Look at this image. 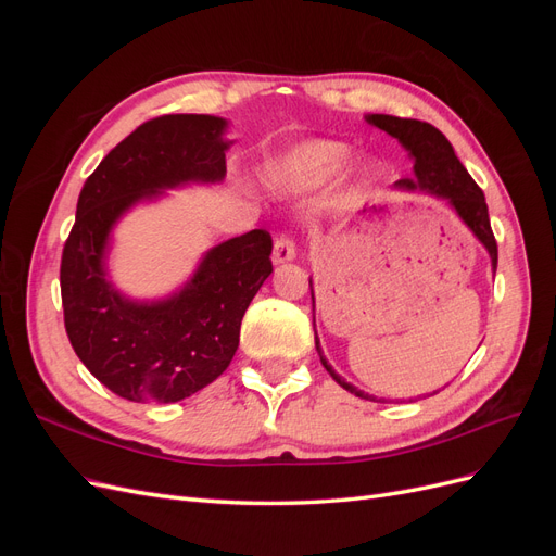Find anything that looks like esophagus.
I'll list each match as a JSON object with an SVG mask.
<instances>
[{
  "instance_id": "34e87169",
  "label": "esophagus",
  "mask_w": 556,
  "mask_h": 556,
  "mask_svg": "<svg viewBox=\"0 0 556 556\" xmlns=\"http://www.w3.org/2000/svg\"><path fill=\"white\" fill-rule=\"evenodd\" d=\"M294 255H296L294 243H292L288 237H280V239H276V243H274V255H271L274 264L292 262V260H294Z\"/></svg>"
}]
</instances>
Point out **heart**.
<instances>
[{"label":"heart","instance_id":"b5f03b06","mask_svg":"<svg viewBox=\"0 0 556 556\" xmlns=\"http://www.w3.org/2000/svg\"><path fill=\"white\" fill-rule=\"evenodd\" d=\"M352 162V148L339 141L311 139L285 148L266 166V178L276 188L288 190H317L339 178ZM378 166L364 162L359 166L362 180H374Z\"/></svg>","mask_w":556,"mask_h":556}]
</instances>
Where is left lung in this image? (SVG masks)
Masks as SVG:
<instances>
[{"label":"left lung","mask_w":556,"mask_h":556,"mask_svg":"<svg viewBox=\"0 0 556 556\" xmlns=\"http://www.w3.org/2000/svg\"><path fill=\"white\" fill-rule=\"evenodd\" d=\"M368 125H374L382 131L394 137L403 148L408 150L413 160V178H403L394 182V190L399 192H419V194H431L435 199L447 201V206L457 213L459 220L470 229V233L482 243L486 255L492 260V271L496 274V262H498V250L490 225V211H486V201L482 190L470 178V174L464 169L459 157L454 155L452 143L445 139L441 129H435L429 123L422 121H406V117L396 115H384V113H368L364 115ZM311 282V299H313V311H315V294H313V280ZM315 325V317H313ZM315 348L319 352V362L329 371V376L339 382L343 390L355 394L359 399L378 401L376 396L357 390L355 384L341 378L333 371V366L323 355V348H319V339L315 331ZM435 394V392H433Z\"/></svg>","instance_id":"left-lung-1"}]
</instances>
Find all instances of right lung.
<instances>
[{"instance_id":"obj_1","label":"right lung","mask_w":556,"mask_h":556,"mask_svg":"<svg viewBox=\"0 0 556 556\" xmlns=\"http://www.w3.org/2000/svg\"><path fill=\"white\" fill-rule=\"evenodd\" d=\"M227 127L225 117L201 113L148 121L80 190L60 266L64 327L88 371L127 401L176 403L223 376L250 301L274 271L271 237L252 229L206 250L162 299H134L109 274L113 229L131 208L166 190L225 180Z\"/></svg>"}]
</instances>
